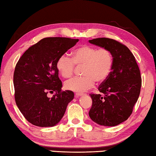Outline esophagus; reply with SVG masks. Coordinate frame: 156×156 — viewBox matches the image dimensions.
Segmentation results:
<instances>
[{"mask_svg":"<svg viewBox=\"0 0 156 156\" xmlns=\"http://www.w3.org/2000/svg\"><path fill=\"white\" fill-rule=\"evenodd\" d=\"M81 96H83V93H76V97H81Z\"/></svg>","mask_w":156,"mask_h":156,"instance_id":"34e87169","label":"esophagus"}]
</instances>
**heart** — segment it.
Wrapping results in <instances>:
<instances>
[{
    "instance_id": "1",
    "label": "heart",
    "mask_w": 156,
    "mask_h": 156,
    "mask_svg": "<svg viewBox=\"0 0 156 156\" xmlns=\"http://www.w3.org/2000/svg\"><path fill=\"white\" fill-rule=\"evenodd\" d=\"M113 64V55L108 49L82 45L72 52V59L65 55L60 56L57 69L62 77L68 78L73 74L75 65L83 66V76L67 80L65 87L71 91L83 92L92 87L95 81L98 83L104 82L110 74Z\"/></svg>"
}]
</instances>
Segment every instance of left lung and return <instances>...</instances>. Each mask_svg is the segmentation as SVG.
<instances>
[{"label":"left lung","mask_w":156,"mask_h":156,"mask_svg":"<svg viewBox=\"0 0 156 156\" xmlns=\"http://www.w3.org/2000/svg\"><path fill=\"white\" fill-rule=\"evenodd\" d=\"M89 43L108 49L113 57L111 73L98 87L100 93L90 94L92 99L90 118L103 126H115L129 117L137 101L141 86L140 71L131 51L119 42L99 38Z\"/></svg>","instance_id":"1"}]
</instances>
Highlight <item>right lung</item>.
<instances>
[{"label": "right lung", "mask_w": 156, "mask_h": 156, "mask_svg": "<svg viewBox=\"0 0 156 156\" xmlns=\"http://www.w3.org/2000/svg\"><path fill=\"white\" fill-rule=\"evenodd\" d=\"M78 39L45 38L25 52L16 65L13 76L17 107L30 123L38 127H53L59 123L74 93L62 92L57 62L73 47ZM55 91L52 98L47 95Z\"/></svg>", "instance_id": "add662e5"}]
</instances>
